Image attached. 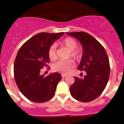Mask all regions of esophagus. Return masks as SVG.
I'll return each mask as SVG.
<instances>
[{
    "label": "esophagus",
    "instance_id": "1",
    "mask_svg": "<svg viewBox=\"0 0 124 124\" xmlns=\"http://www.w3.org/2000/svg\"><path fill=\"white\" fill-rule=\"evenodd\" d=\"M62 78H65L66 77H67V75H66V74H62Z\"/></svg>",
    "mask_w": 124,
    "mask_h": 124
}]
</instances>
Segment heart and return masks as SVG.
<instances>
[{
  "label": "heart",
  "instance_id": "b5f03b06",
  "mask_svg": "<svg viewBox=\"0 0 124 124\" xmlns=\"http://www.w3.org/2000/svg\"><path fill=\"white\" fill-rule=\"evenodd\" d=\"M62 45L69 51V56L73 58L78 60L82 57V49L77 46V43L73 38H66L62 40ZM48 56L51 60H55L57 57L56 46L53 44L49 47ZM73 67V62L71 60H59L53 65V69L55 71L62 73H67Z\"/></svg>",
  "mask_w": 124,
  "mask_h": 124
}]
</instances>
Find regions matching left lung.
I'll return each mask as SVG.
<instances>
[{
    "instance_id": "1",
    "label": "left lung",
    "mask_w": 124,
    "mask_h": 124,
    "mask_svg": "<svg viewBox=\"0 0 124 124\" xmlns=\"http://www.w3.org/2000/svg\"><path fill=\"white\" fill-rule=\"evenodd\" d=\"M80 42L83 54L77 69L85 70L84 78L74 77L70 87L71 95L82 102H89L97 98L106 88L109 79L110 66L107 54L103 46L86 32L66 33Z\"/></svg>"
}]
</instances>
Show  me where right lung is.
<instances>
[{"label": "right lung", "instance_id": "obj_1", "mask_svg": "<svg viewBox=\"0 0 124 124\" xmlns=\"http://www.w3.org/2000/svg\"><path fill=\"white\" fill-rule=\"evenodd\" d=\"M64 33H40L27 40L18 50L14 63V77L21 93L29 101L43 103L55 95L62 79L58 73L40 74L50 62L48 49Z\"/></svg>", "mask_w": 124, "mask_h": 124}]
</instances>
